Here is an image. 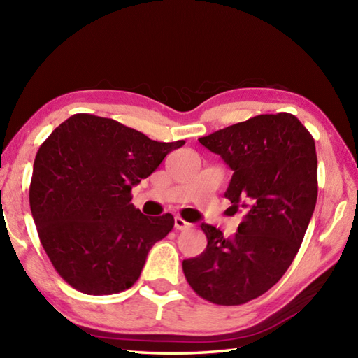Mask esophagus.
<instances>
[{
	"label": "esophagus",
	"mask_w": 358,
	"mask_h": 358,
	"mask_svg": "<svg viewBox=\"0 0 358 358\" xmlns=\"http://www.w3.org/2000/svg\"><path fill=\"white\" fill-rule=\"evenodd\" d=\"M173 223H175V229H180V231H185V229H189L191 228V223H187L186 220L181 219L180 215H177L173 219Z\"/></svg>",
	"instance_id": "esophagus-1"
}]
</instances>
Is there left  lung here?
Instances as JSON below:
<instances>
[{
	"instance_id": "left-lung-1",
	"label": "left lung",
	"mask_w": 358,
	"mask_h": 358,
	"mask_svg": "<svg viewBox=\"0 0 358 358\" xmlns=\"http://www.w3.org/2000/svg\"><path fill=\"white\" fill-rule=\"evenodd\" d=\"M199 141L234 172L225 197L243 219L231 239L203 223L206 250L183 271L203 299L241 306L270 290L303 243L318 195L315 141L290 113L259 115Z\"/></svg>"
}]
</instances>
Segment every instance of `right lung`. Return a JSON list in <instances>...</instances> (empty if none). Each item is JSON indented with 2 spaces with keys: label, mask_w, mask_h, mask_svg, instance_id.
Here are the masks:
<instances>
[{
  "label": "right lung",
  "mask_w": 358,
  "mask_h": 358,
  "mask_svg": "<svg viewBox=\"0 0 358 358\" xmlns=\"http://www.w3.org/2000/svg\"><path fill=\"white\" fill-rule=\"evenodd\" d=\"M185 144L158 143L115 119L73 115L40 145L29 187L40 242L55 271L85 295H111L138 281L172 214L144 215L131 187Z\"/></svg>",
  "instance_id": "1"
}]
</instances>
